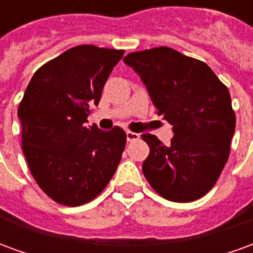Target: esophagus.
<instances>
[{
  "label": "esophagus",
  "mask_w": 253,
  "mask_h": 253,
  "mask_svg": "<svg viewBox=\"0 0 253 253\" xmlns=\"http://www.w3.org/2000/svg\"><path fill=\"white\" fill-rule=\"evenodd\" d=\"M126 135H127V141H128V142L135 141V139H138V138H139V134H137V132H132V131H127Z\"/></svg>",
  "instance_id": "1"
}]
</instances>
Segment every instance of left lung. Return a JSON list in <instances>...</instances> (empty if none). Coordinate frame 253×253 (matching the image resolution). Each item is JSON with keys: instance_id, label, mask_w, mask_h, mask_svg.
<instances>
[{"instance_id": "left-lung-1", "label": "left lung", "mask_w": 253, "mask_h": 253, "mask_svg": "<svg viewBox=\"0 0 253 253\" xmlns=\"http://www.w3.org/2000/svg\"><path fill=\"white\" fill-rule=\"evenodd\" d=\"M142 78L157 115L173 126L170 145L142 134L150 148L143 175L159 195L179 203L206 195L230 153L236 115L230 93L206 63L169 47L127 54Z\"/></svg>"}]
</instances>
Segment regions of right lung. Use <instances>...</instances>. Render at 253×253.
Instances as JSON below:
<instances>
[{
	"mask_svg": "<svg viewBox=\"0 0 253 253\" xmlns=\"http://www.w3.org/2000/svg\"><path fill=\"white\" fill-rule=\"evenodd\" d=\"M125 50L83 44L41 66L20 101L21 148L34 179L59 205L100 195L121 163L126 132L85 126Z\"/></svg>",
	"mask_w": 253,
	"mask_h": 253,
	"instance_id": "add662e5",
	"label": "right lung"
}]
</instances>
